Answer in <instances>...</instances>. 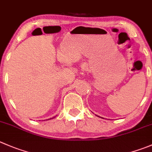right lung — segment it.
<instances>
[{
    "mask_svg": "<svg viewBox=\"0 0 152 152\" xmlns=\"http://www.w3.org/2000/svg\"><path fill=\"white\" fill-rule=\"evenodd\" d=\"M55 117H53V118H50V119H53V118H55Z\"/></svg>",
    "mask_w": 152,
    "mask_h": 152,
    "instance_id": "right-lung-1",
    "label": "right lung"
}]
</instances>
